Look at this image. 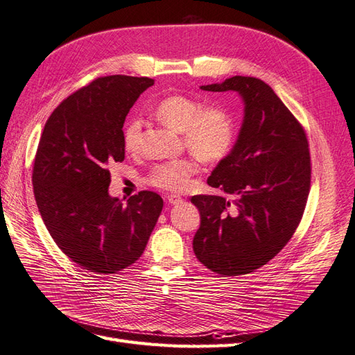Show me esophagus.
Returning a JSON list of instances; mask_svg holds the SVG:
<instances>
[{
  "instance_id": "esophagus-1",
  "label": "esophagus",
  "mask_w": 355,
  "mask_h": 355,
  "mask_svg": "<svg viewBox=\"0 0 355 355\" xmlns=\"http://www.w3.org/2000/svg\"><path fill=\"white\" fill-rule=\"evenodd\" d=\"M166 200H167V202H168V204H173V205L180 204V202L183 201V200H182V197H179V195H176V193H170V195H167Z\"/></svg>"
}]
</instances>
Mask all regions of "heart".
Masks as SVG:
<instances>
[{"mask_svg":"<svg viewBox=\"0 0 355 355\" xmlns=\"http://www.w3.org/2000/svg\"><path fill=\"white\" fill-rule=\"evenodd\" d=\"M155 117L170 129L182 132L188 148L205 162H217L230 151L235 141V125L227 110L220 105H205L187 95H168L154 108ZM142 123L138 119L128 121L123 142L128 151L138 150ZM198 172V163L191 157L173 158L155 164L148 175L151 185L168 189H185Z\"/></svg>","mask_w":355,"mask_h":355,"instance_id":"heart-1","label":"heart"}]
</instances>
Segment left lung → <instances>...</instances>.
<instances>
[{
    "instance_id": "left-lung-1",
    "label": "left lung",
    "mask_w": 355,
    "mask_h": 355,
    "mask_svg": "<svg viewBox=\"0 0 355 355\" xmlns=\"http://www.w3.org/2000/svg\"><path fill=\"white\" fill-rule=\"evenodd\" d=\"M204 91H236L245 104L238 141L207 183L218 195H193L201 225L193 252L222 276L251 273L276 257L297 230L307 204L311 160L300 121L266 82L234 76Z\"/></svg>"
}]
</instances>
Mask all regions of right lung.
I'll return each mask as SVG.
<instances>
[{"label": "right lung", "mask_w": 355, "mask_h": 355, "mask_svg": "<svg viewBox=\"0 0 355 355\" xmlns=\"http://www.w3.org/2000/svg\"><path fill=\"white\" fill-rule=\"evenodd\" d=\"M150 78L104 76L60 103L36 150V205L57 247L85 270L112 275L135 263L163 210L141 191L126 202L108 195V166L125 160L123 123Z\"/></svg>", "instance_id": "add662e5"}]
</instances>
